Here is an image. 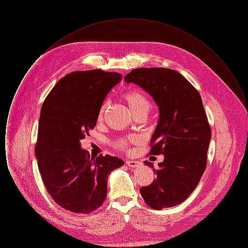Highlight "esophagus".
I'll return each instance as SVG.
<instances>
[{
    "label": "esophagus",
    "instance_id": "1",
    "mask_svg": "<svg viewBox=\"0 0 248 248\" xmlns=\"http://www.w3.org/2000/svg\"><path fill=\"white\" fill-rule=\"evenodd\" d=\"M126 165H128L129 167H133V168H136V167H139L141 165V163L139 162V161H132V160H127L126 161Z\"/></svg>",
    "mask_w": 248,
    "mask_h": 248
}]
</instances>
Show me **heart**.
I'll return each mask as SVG.
<instances>
[{
  "label": "heart",
  "mask_w": 248,
  "mask_h": 248,
  "mask_svg": "<svg viewBox=\"0 0 248 248\" xmlns=\"http://www.w3.org/2000/svg\"><path fill=\"white\" fill-rule=\"evenodd\" d=\"M124 97L125 99L127 105L129 107L132 113L139 112V111H142V110H149V108H150V104H149L148 99L140 91L131 90V91H128L126 94H124ZM106 103L103 104V106L101 107L98 119L102 118V116L104 114V111L106 110ZM136 140H137L136 138H132L130 140L135 141ZM127 144H128V141L122 140V141L119 142L118 146L123 148V149H124L127 146Z\"/></svg>",
  "instance_id": "1"
}]
</instances>
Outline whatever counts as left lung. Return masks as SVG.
Returning <instances> with one entry per match:
<instances>
[{
	"label": "left lung",
	"instance_id": "1",
	"mask_svg": "<svg viewBox=\"0 0 248 248\" xmlns=\"http://www.w3.org/2000/svg\"><path fill=\"white\" fill-rule=\"evenodd\" d=\"M125 83H134L154 98L159 108L150 154L165 159L155 170L156 177L140 189L152 208L161 210L186 200L197 187L205 166L211 129L199 92L179 72L165 68H141L126 74Z\"/></svg>",
	"mask_w": 248,
	"mask_h": 248
}]
</instances>
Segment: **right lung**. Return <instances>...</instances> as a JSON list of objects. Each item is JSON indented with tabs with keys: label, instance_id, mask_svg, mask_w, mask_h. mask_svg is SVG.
<instances>
[{
	"label": "right lung",
	"instance_id": "add662e5",
	"mask_svg": "<svg viewBox=\"0 0 248 248\" xmlns=\"http://www.w3.org/2000/svg\"><path fill=\"white\" fill-rule=\"evenodd\" d=\"M122 74L74 71L61 78L41 109L35 155L48 193L64 209L89 214L107 197L108 177L124 162L110 155L90 158L81 140L93 129L108 92Z\"/></svg>",
	"mask_w": 248,
	"mask_h": 248
}]
</instances>
